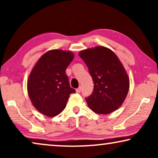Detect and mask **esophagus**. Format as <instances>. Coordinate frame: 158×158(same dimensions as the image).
<instances>
[{"label": "esophagus", "mask_w": 158, "mask_h": 158, "mask_svg": "<svg viewBox=\"0 0 158 158\" xmlns=\"http://www.w3.org/2000/svg\"><path fill=\"white\" fill-rule=\"evenodd\" d=\"M81 87L80 86L78 88H77V89H76V92L77 93H81Z\"/></svg>", "instance_id": "esophagus-1"}]
</instances>
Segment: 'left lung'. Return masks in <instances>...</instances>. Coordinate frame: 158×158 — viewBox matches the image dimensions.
Returning <instances> with one entry per match:
<instances>
[{
    "label": "left lung",
    "mask_w": 158,
    "mask_h": 158,
    "mask_svg": "<svg viewBox=\"0 0 158 158\" xmlns=\"http://www.w3.org/2000/svg\"><path fill=\"white\" fill-rule=\"evenodd\" d=\"M94 83L93 94L85 99L95 113L109 114L124 103L129 89V77L124 65L111 49L97 46L81 50Z\"/></svg>",
    "instance_id": "1"
}]
</instances>
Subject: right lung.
Masks as SVG:
<instances>
[{
    "instance_id": "obj_1",
    "label": "right lung",
    "mask_w": 158,
    "mask_h": 158,
    "mask_svg": "<svg viewBox=\"0 0 158 158\" xmlns=\"http://www.w3.org/2000/svg\"><path fill=\"white\" fill-rule=\"evenodd\" d=\"M74 59L71 51L52 49L45 52L32 68L27 80V91L32 104L41 114L53 117L63 111L70 88L65 70Z\"/></svg>"
}]
</instances>
